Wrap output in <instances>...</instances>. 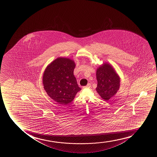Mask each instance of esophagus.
Returning a JSON list of instances; mask_svg holds the SVG:
<instances>
[{
	"mask_svg": "<svg viewBox=\"0 0 157 157\" xmlns=\"http://www.w3.org/2000/svg\"><path fill=\"white\" fill-rule=\"evenodd\" d=\"M90 86H91V85H90V84H88L86 86H84V87H83V88H89V87H90Z\"/></svg>",
	"mask_w": 157,
	"mask_h": 157,
	"instance_id": "esophagus-1",
	"label": "esophagus"
}]
</instances>
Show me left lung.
<instances>
[{
  "label": "left lung",
  "instance_id": "obj_1",
  "mask_svg": "<svg viewBox=\"0 0 157 157\" xmlns=\"http://www.w3.org/2000/svg\"><path fill=\"white\" fill-rule=\"evenodd\" d=\"M97 90L100 96L105 101L114 97L119 90L120 78L111 65L105 63L97 69Z\"/></svg>",
  "mask_w": 157,
  "mask_h": 157
}]
</instances>
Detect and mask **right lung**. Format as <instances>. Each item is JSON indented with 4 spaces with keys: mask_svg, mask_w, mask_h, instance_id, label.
Returning <instances> with one entry per match:
<instances>
[{
    "mask_svg": "<svg viewBox=\"0 0 157 157\" xmlns=\"http://www.w3.org/2000/svg\"><path fill=\"white\" fill-rule=\"evenodd\" d=\"M75 67L72 59L58 57L48 65L43 73L45 92L59 104L66 105L70 103L81 90L73 74Z\"/></svg>",
    "mask_w": 157,
    "mask_h": 157,
    "instance_id": "1",
    "label": "right lung"
}]
</instances>
